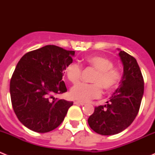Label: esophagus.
<instances>
[{
	"mask_svg": "<svg viewBox=\"0 0 155 155\" xmlns=\"http://www.w3.org/2000/svg\"><path fill=\"white\" fill-rule=\"evenodd\" d=\"M74 104H76V105H84V102H79V101H75Z\"/></svg>",
	"mask_w": 155,
	"mask_h": 155,
	"instance_id": "34e87169",
	"label": "esophagus"
}]
</instances>
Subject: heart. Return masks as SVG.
<instances>
[{"label":"heart","mask_w":155,"mask_h":155,"mask_svg":"<svg viewBox=\"0 0 155 155\" xmlns=\"http://www.w3.org/2000/svg\"><path fill=\"white\" fill-rule=\"evenodd\" d=\"M85 64L96 70L91 81L92 84H81L74 86L70 91L73 99L81 102H88L102 95V87L106 91H111L119 85L121 79L120 72L113 68V61L102 56H91L85 59ZM65 74L68 80L76 84L80 81L82 67L80 64L72 62L65 68Z\"/></svg>","instance_id":"obj_1"}]
</instances>
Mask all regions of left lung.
<instances>
[{"label": "left lung", "mask_w": 155, "mask_h": 155, "mask_svg": "<svg viewBox=\"0 0 155 155\" xmlns=\"http://www.w3.org/2000/svg\"><path fill=\"white\" fill-rule=\"evenodd\" d=\"M120 50L124 74L119 88L106 105L95 107L87 123L95 133L114 135L122 132L136 118L141 103L144 82L136 59Z\"/></svg>", "instance_id": "1"}]
</instances>
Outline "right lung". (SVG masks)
Masks as SVG:
<instances>
[{"label": "right lung", "mask_w": 155, "mask_h": 155, "mask_svg": "<svg viewBox=\"0 0 155 155\" xmlns=\"http://www.w3.org/2000/svg\"><path fill=\"white\" fill-rule=\"evenodd\" d=\"M74 51L47 45L25 53L10 81L12 107L21 124L32 131L46 133L64 121L73 102L54 95L68 91L62 81Z\"/></svg>", "instance_id": "right-lung-1"}]
</instances>
